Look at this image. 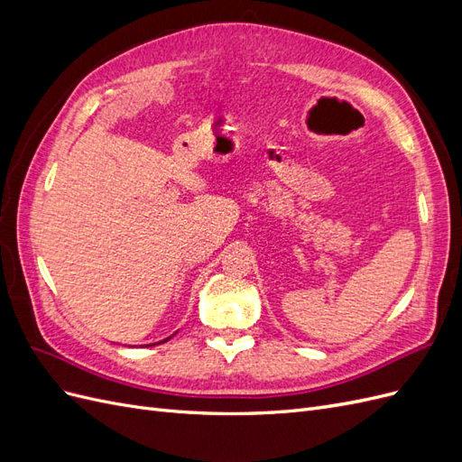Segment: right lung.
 Masks as SVG:
<instances>
[{"label": "right lung", "instance_id": "right-lung-1", "mask_svg": "<svg viewBox=\"0 0 462 462\" xmlns=\"http://www.w3.org/2000/svg\"><path fill=\"white\" fill-rule=\"evenodd\" d=\"M167 339H170V337H167ZM167 339H165V341H167Z\"/></svg>", "mask_w": 462, "mask_h": 462}]
</instances>
